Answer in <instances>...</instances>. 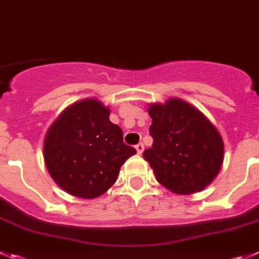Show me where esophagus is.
Instances as JSON below:
<instances>
[{"instance_id":"1","label":"esophagus","mask_w":259,"mask_h":259,"mask_svg":"<svg viewBox=\"0 0 259 259\" xmlns=\"http://www.w3.org/2000/svg\"><path fill=\"white\" fill-rule=\"evenodd\" d=\"M136 150H137V154L141 155L142 152H144V150H145L144 144H141V142H140V144H137V145H136Z\"/></svg>"}]
</instances>
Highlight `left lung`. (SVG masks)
Instances as JSON below:
<instances>
[{
	"label": "left lung",
	"mask_w": 259,
	"mask_h": 259,
	"mask_svg": "<svg viewBox=\"0 0 259 259\" xmlns=\"http://www.w3.org/2000/svg\"><path fill=\"white\" fill-rule=\"evenodd\" d=\"M152 146L144 151L156 181L177 194H192L212 183L224 161L220 132L184 100L149 104Z\"/></svg>",
	"instance_id": "left-lung-1"
}]
</instances>
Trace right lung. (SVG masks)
Masks as SVG:
<instances>
[{
  "instance_id": "obj_1",
  "label": "right lung",
  "mask_w": 259,
  "mask_h": 259,
  "mask_svg": "<svg viewBox=\"0 0 259 259\" xmlns=\"http://www.w3.org/2000/svg\"><path fill=\"white\" fill-rule=\"evenodd\" d=\"M109 114V108L89 98L66 108L47 131L44 162L52 179L71 196H102L115 183L125 160L136 154Z\"/></svg>"
}]
</instances>
